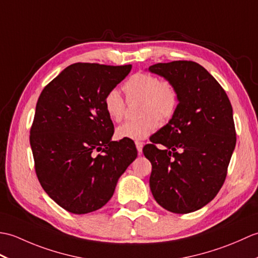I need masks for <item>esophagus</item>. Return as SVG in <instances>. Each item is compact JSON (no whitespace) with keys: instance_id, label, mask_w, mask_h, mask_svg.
Masks as SVG:
<instances>
[{"instance_id":"obj_1","label":"esophagus","mask_w":258,"mask_h":258,"mask_svg":"<svg viewBox=\"0 0 258 258\" xmlns=\"http://www.w3.org/2000/svg\"><path fill=\"white\" fill-rule=\"evenodd\" d=\"M135 145H136V149H138L139 154H142V150H143V142L136 141L135 142Z\"/></svg>"}]
</instances>
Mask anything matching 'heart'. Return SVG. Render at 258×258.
Wrapping results in <instances>:
<instances>
[{"label": "heart", "mask_w": 258, "mask_h": 258, "mask_svg": "<svg viewBox=\"0 0 258 258\" xmlns=\"http://www.w3.org/2000/svg\"><path fill=\"white\" fill-rule=\"evenodd\" d=\"M123 91L128 101L141 98L140 115L120 125L116 130L119 139L144 140L155 132L158 119L166 122L175 114L179 103L176 86L168 80H160L149 72L133 74L125 82ZM104 107L107 115L115 122H120L126 113V102L116 90L109 91L104 97Z\"/></svg>", "instance_id": "heart-1"}]
</instances>
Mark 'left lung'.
I'll return each mask as SVG.
<instances>
[{
  "label": "left lung",
  "mask_w": 258,
  "mask_h": 258,
  "mask_svg": "<svg viewBox=\"0 0 258 258\" xmlns=\"http://www.w3.org/2000/svg\"><path fill=\"white\" fill-rule=\"evenodd\" d=\"M149 70L171 81L179 94L171 120L143 147L152 164V194L169 212H195L210 203L225 182L236 144L231 102L199 63H157Z\"/></svg>",
  "instance_id": "1"
}]
</instances>
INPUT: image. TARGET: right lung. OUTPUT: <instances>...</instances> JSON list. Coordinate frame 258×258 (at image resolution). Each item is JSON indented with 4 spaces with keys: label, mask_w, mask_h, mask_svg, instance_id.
<instances>
[{
    "label": "right lung",
    "mask_w": 258,
    "mask_h": 258,
    "mask_svg": "<svg viewBox=\"0 0 258 258\" xmlns=\"http://www.w3.org/2000/svg\"><path fill=\"white\" fill-rule=\"evenodd\" d=\"M132 65L75 63L38 97L30 131L35 173L51 199L73 214L103 207L138 151L130 139L111 141L114 125L104 97Z\"/></svg>",
    "instance_id": "obj_1"
}]
</instances>
